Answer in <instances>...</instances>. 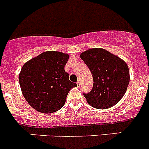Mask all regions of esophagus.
<instances>
[{"mask_svg":"<svg viewBox=\"0 0 149 149\" xmlns=\"http://www.w3.org/2000/svg\"><path fill=\"white\" fill-rule=\"evenodd\" d=\"M77 86H78V87H80V86H81V81H77Z\"/></svg>","mask_w":149,"mask_h":149,"instance_id":"1","label":"esophagus"}]
</instances>
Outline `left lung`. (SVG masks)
Segmentation results:
<instances>
[{
  "instance_id": "8db88e82",
  "label": "left lung",
  "mask_w": 149,
  "mask_h": 149,
  "mask_svg": "<svg viewBox=\"0 0 149 149\" xmlns=\"http://www.w3.org/2000/svg\"><path fill=\"white\" fill-rule=\"evenodd\" d=\"M93 77V86L84 93L88 103L97 109H107L122 98L130 81L124 60L103 48H91L81 54Z\"/></svg>"
}]
</instances>
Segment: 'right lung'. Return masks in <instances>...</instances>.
<instances>
[{
  "mask_svg": "<svg viewBox=\"0 0 149 149\" xmlns=\"http://www.w3.org/2000/svg\"><path fill=\"white\" fill-rule=\"evenodd\" d=\"M68 57L59 51H45L22 67L19 74L22 94L38 112L51 113L61 109L68 92L77 86L64 69Z\"/></svg>",
  "mask_w": 149,
  "mask_h": 149,
  "instance_id": "right-lung-1",
  "label": "right lung"
}]
</instances>
